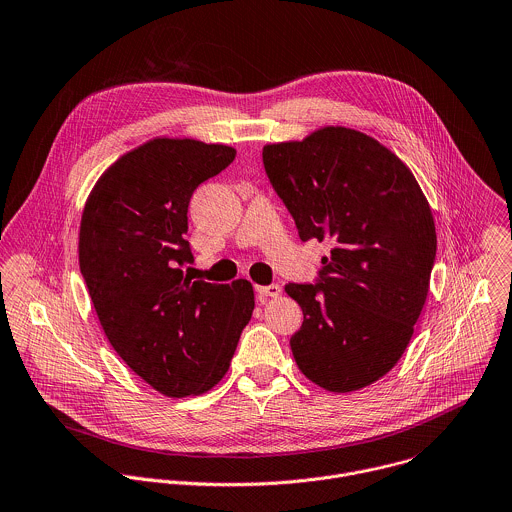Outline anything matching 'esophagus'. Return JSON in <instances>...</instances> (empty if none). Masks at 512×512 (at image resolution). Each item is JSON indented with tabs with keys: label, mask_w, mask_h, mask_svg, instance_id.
I'll return each mask as SVG.
<instances>
[{
	"label": "esophagus",
	"mask_w": 512,
	"mask_h": 512,
	"mask_svg": "<svg viewBox=\"0 0 512 512\" xmlns=\"http://www.w3.org/2000/svg\"><path fill=\"white\" fill-rule=\"evenodd\" d=\"M256 292L260 302H268L270 298H278L282 294V288L278 284H270V286H258Z\"/></svg>",
	"instance_id": "obj_1"
}]
</instances>
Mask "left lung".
Listing matches in <instances>:
<instances>
[{
	"mask_svg": "<svg viewBox=\"0 0 512 512\" xmlns=\"http://www.w3.org/2000/svg\"><path fill=\"white\" fill-rule=\"evenodd\" d=\"M266 174L300 238L330 240L316 284H288L304 324L290 345L316 385L347 393L403 355L427 300L435 222L413 172L375 139L324 127L266 145Z\"/></svg>",
	"mask_w": 512,
	"mask_h": 512,
	"instance_id": "8db88e82",
	"label": "left lung"
}]
</instances>
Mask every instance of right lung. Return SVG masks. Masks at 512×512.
Returning a JSON list of instances; mask_svg holds the SVG:
<instances>
[{
  "label": "right lung",
  "mask_w": 512,
  "mask_h": 512,
  "mask_svg": "<svg viewBox=\"0 0 512 512\" xmlns=\"http://www.w3.org/2000/svg\"><path fill=\"white\" fill-rule=\"evenodd\" d=\"M236 157L226 145L153 139L123 155L91 190L79 230V268L103 332L151 387L200 395L230 367L252 318L248 280H192L188 202Z\"/></svg>",
  "instance_id": "1"
}]
</instances>
